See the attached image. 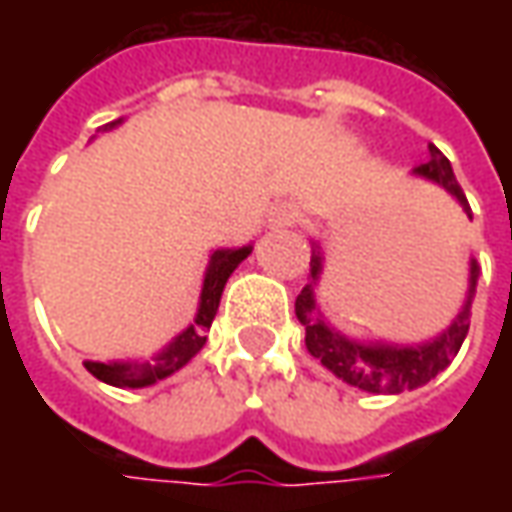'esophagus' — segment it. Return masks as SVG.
<instances>
[{
  "label": "esophagus",
  "mask_w": 512,
  "mask_h": 512,
  "mask_svg": "<svg viewBox=\"0 0 512 512\" xmlns=\"http://www.w3.org/2000/svg\"><path fill=\"white\" fill-rule=\"evenodd\" d=\"M299 219H302V207L296 202H279L270 207V216H267L270 227H293Z\"/></svg>",
  "instance_id": "34e87169"
}]
</instances>
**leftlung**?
Wrapping results in <instances>:
<instances>
[{
  "label": "left lung",
  "instance_id": "left-lung-1",
  "mask_svg": "<svg viewBox=\"0 0 512 512\" xmlns=\"http://www.w3.org/2000/svg\"><path fill=\"white\" fill-rule=\"evenodd\" d=\"M424 179L442 185L462 210L473 219V210L467 205L462 185L456 182L453 168L447 162L442 150L430 145V159L413 170ZM322 273V253L319 247L310 256V285L302 287V293L296 296V319L305 325V344L310 356H316L325 364L330 373H336L342 382L353 384L367 393H404L413 387L427 384L436 373H442L447 364L453 362V356L459 353L464 336L470 330V305L476 296V282H479V265L476 259H470V287H467V302L462 313L453 319V325L444 330L442 336H436L433 342L424 344H364L353 342L342 333H336L327 325L325 319L316 313V299H313V285L319 282Z\"/></svg>",
  "mask_w": 512,
  "mask_h": 512
}]
</instances>
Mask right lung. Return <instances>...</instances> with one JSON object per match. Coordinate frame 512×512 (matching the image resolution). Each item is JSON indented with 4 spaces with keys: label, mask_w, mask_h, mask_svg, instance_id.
I'll list each match as a JSON object with an SVG mask.
<instances>
[{
    "label": "right lung",
    "mask_w": 512,
    "mask_h": 512,
    "mask_svg": "<svg viewBox=\"0 0 512 512\" xmlns=\"http://www.w3.org/2000/svg\"><path fill=\"white\" fill-rule=\"evenodd\" d=\"M119 122H110V125H105V130L119 125ZM250 250L253 247H236V250H216L210 256L205 285H202V299H199V313H196L193 325L182 330L159 356H153V362H85L88 373H93L99 382L113 384V387H148L159 379H168L170 373H176L179 367H185L205 347L207 330H210L213 316L219 310V299H222L227 279L250 256Z\"/></svg>",
    "instance_id": "obj_1"
}]
</instances>
